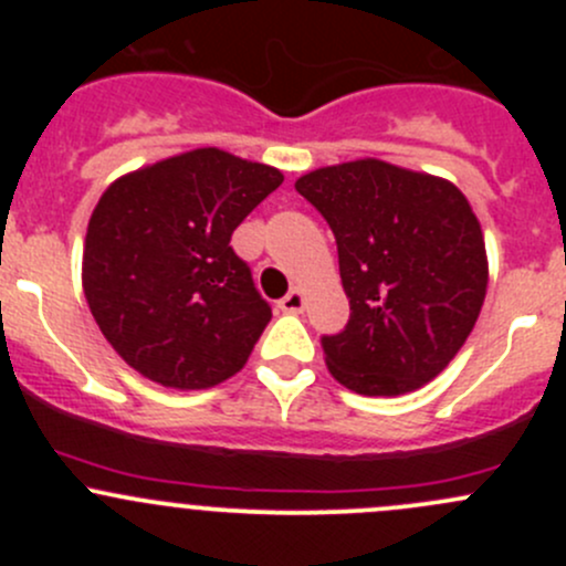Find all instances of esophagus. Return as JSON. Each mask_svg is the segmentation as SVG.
<instances>
[{
  "label": "esophagus",
  "mask_w": 566,
  "mask_h": 566,
  "mask_svg": "<svg viewBox=\"0 0 566 566\" xmlns=\"http://www.w3.org/2000/svg\"><path fill=\"white\" fill-rule=\"evenodd\" d=\"M304 293H301L298 287H293L282 301H279V310L290 312V315H298V312H304Z\"/></svg>",
  "instance_id": "1"
}]
</instances>
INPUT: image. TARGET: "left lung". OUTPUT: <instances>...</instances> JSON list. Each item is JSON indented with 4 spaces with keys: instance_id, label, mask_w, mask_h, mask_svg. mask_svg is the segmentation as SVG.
I'll return each mask as SVG.
<instances>
[{
    "instance_id": "1",
    "label": "left lung",
    "mask_w": 566,
    "mask_h": 566,
    "mask_svg": "<svg viewBox=\"0 0 566 566\" xmlns=\"http://www.w3.org/2000/svg\"><path fill=\"white\" fill-rule=\"evenodd\" d=\"M295 191L328 221L350 298L345 328L319 339L331 375L367 397L430 384L488 293L482 227L460 188L364 158L298 177Z\"/></svg>"
}]
</instances>
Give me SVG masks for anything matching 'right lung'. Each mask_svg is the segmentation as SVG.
Segmentation results:
<instances>
[{
	"mask_svg": "<svg viewBox=\"0 0 566 566\" xmlns=\"http://www.w3.org/2000/svg\"><path fill=\"white\" fill-rule=\"evenodd\" d=\"M282 172L216 147L114 180L84 241V295L128 367L169 389H210L247 364L271 323L235 227Z\"/></svg>",
	"mask_w": 566,
	"mask_h": 566,
	"instance_id": "add662e5",
	"label": "right lung"
}]
</instances>
